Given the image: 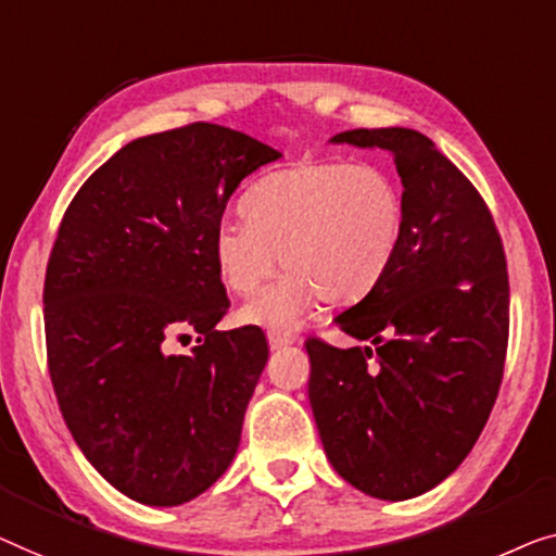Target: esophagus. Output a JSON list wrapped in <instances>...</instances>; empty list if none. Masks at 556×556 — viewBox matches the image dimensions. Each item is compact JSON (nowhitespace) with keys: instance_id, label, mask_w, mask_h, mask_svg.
Returning <instances> with one entry per match:
<instances>
[{"instance_id":"34e87169","label":"esophagus","mask_w":556,"mask_h":556,"mask_svg":"<svg viewBox=\"0 0 556 556\" xmlns=\"http://www.w3.org/2000/svg\"><path fill=\"white\" fill-rule=\"evenodd\" d=\"M269 345H271V350H279V348H287V345H294L296 342V338L292 332H287V330H269Z\"/></svg>"}]
</instances>
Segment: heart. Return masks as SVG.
<instances>
[{"mask_svg":"<svg viewBox=\"0 0 556 556\" xmlns=\"http://www.w3.org/2000/svg\"><path fill=\"white\" fill-rule=\"evenodd\" d=\"M239 211L244 224L224 222L211 233V256L239 296L254 294L281 262L285 279L244 307L247 323L264 327L292 325L319 296L363 300L405 233L403 186L378 163H296L249 186Z\"/></svg>","mask_w":556,"mask_h":556,"instance_id":"1","label":"heart"}]
</instances>
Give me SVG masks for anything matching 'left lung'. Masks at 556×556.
Segmentation results:
<instances>
[{
    "mask_svg": "<svg viewBox=\"0 0 556 556\" xmlns=\"http://www.w3.org/2000/svg\"><path fill=\"white\" fill-rule=\"evenodd\" d=\"M332 143L382 148L405 193V233L370 294L334 317L367 348L304 342L325 453L363 494H426L468 456L494 408L509 345V275L473 184L410 128H357Z\"/></svg>",
    "mask_w": 556,
    "mask_h": 556,
    "instance_id": "8db88e82",
    "label": "left lung"
}]
</instances>
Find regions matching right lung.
Segmentation results:
<instances>
[{"instance_id":"1","label":"right lung","mask_w":556,"mask_h":556,"mask_svg":"<svg viewBox=\"0 0 556 556\" xmlns=\"http://www.w3.org/2000/svg\"><path fill=\"white\" fill-rule=\"evenodd\" d=\"M279 151L214 123L136 138L62 216L45 275L47 367L85 458L132 502L203 494L239 448L269 345L260 327L218 332L229 309L211 256L237 186ZM200 332L194 353L168 337Z\"/></svg>"}]
</instances>
